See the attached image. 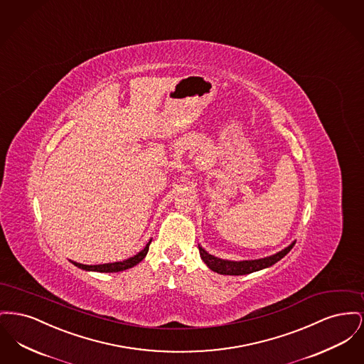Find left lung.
I'll return each instance as SVG.
<instances>
[{"mask_svg":"<svg viewBox=\"0 0 364 364\" xmlns=\"http://www.w3.org/2000/svg\"><path fill=\"white\" fill-rule=\"evenodd\" d=\"M294 244H296V241H293L290 245H287V248L282 249L271 256H267V257L255 259V260H240V262L216 257V256L208 253L201 245H198V250H200V256H201L203 262L213 272H218L222 275H247V274L255 272V271H260L263 268L271 267L272 264H275L285 255H287Z\"/></svg>","mask_w":364,"mask_h":364,"instance_id":"1","label":"left lung"}]
</instances>
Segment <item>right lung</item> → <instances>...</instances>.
Returning a JSON list of instances; mask_svg holds the SVG:
<instances>
[{"instance_id":"obj_1","label":"right lung","mask_w":364,"mask_h":364,"mask_svg":"<svg viewBox=\"0 0 364 364\" xmlns=\"http://www.w3.org/2000/svg\"><path fill=\"white\" fill-rule=\"evenodd\" d=\"M152 240H149V242L145 245V248L142 250H139L136 255H134L133 257H129L123 262H115V263H105V264H95V266H89V264H82V263H77V262H73L70 260L74 266H77V268H82L85 271H97V272H119V271H123V269H127V268L134 267L136 266L148 253L149 250V245H151Z\"/></svg>"}]
</instances>
